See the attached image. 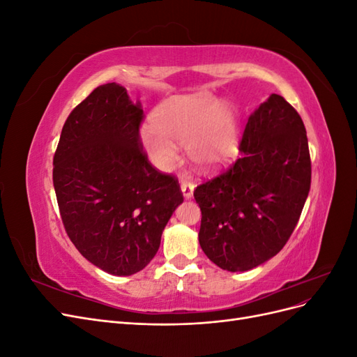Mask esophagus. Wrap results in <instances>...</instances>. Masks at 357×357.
Listing matches in <instances>:
<instances>
[{
	"mask_svg": "<svg viewBox=\"0 0 357 357\" xmlns=\"http://www.w3.org/2000/svg\"><path fill=\"white\" fill-rule=\"evenodd\" d=\"M193 189H195V185L192 181H183L181 183V192L183 197L185 198H190L193 195Z\"/></svg>",
	"mask_w": 357,
	"mask_h": 357,
	"instance_id": "34e87169",
	"label": "esophagus"
}]
</instances>
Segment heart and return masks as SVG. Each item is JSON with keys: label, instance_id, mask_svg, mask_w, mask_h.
<instances>
[{"label": "heart", "instance_id": "heart-1", "mask_svg": "<svg viewBox=\"0 0 357 357\" xmlns=\"http://www.w3.org/2000/svg\"><path fill=\"white\" fill-rule=\"evenodd\" d=\"M155 128L142 132V144L160 169L177 160V146L188 144L193 164L219 171L238 155L240 122L235 110L208 92L177 96L160 104L152 116Z\"/></svg>", "mask_w": 357, "mask_h": 357}]
</instances>
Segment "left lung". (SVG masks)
Wrapping results in <instances>:
<instances>
[{"label": "left lung", "mask_w": 357, "mask_h": 357, "mask_svg": "<svg viewBox=\"0 0 357 357\" xmlns=\"http://www.w3.org/2000/svg\"><path fill=\"white\" fill-rule=\"evenodd\" d=\"M240 158L193 190L199 244L211 262L248 271L275 256L295 231L311 186L304 122L273 93L248 117Z\"/></svg>", "instance_id": "left-lung-1"}]
</instances>
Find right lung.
Wrapping results in <instances>:
<instances>
[{
  "label": "right lung",
  "instance_id": "obj_1",
  "mask_svg": "<svg viewBox=\"0 0 357 357\" xmlns=\"http://www.w3.org/2000/svg\"><path fill=\"white\" fill-rule=\"evenodd\" d=\"M143 119L123 86H98L70 113L53 156L67 235L91 264L113 275L135 274L152 261L183 202L177 177L147 159Z\"/></svg>",
  "mask_w": 357,
  "mask_h": 357
}]
</instances>
